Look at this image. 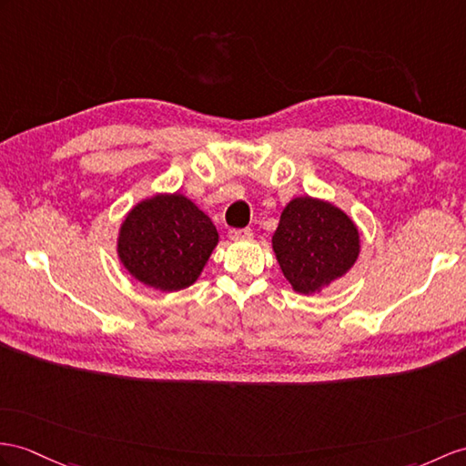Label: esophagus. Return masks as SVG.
<instances>
[{"label":"esophagus","instance_id":"esophagus-1","mask_svg":"<svg viewBox=\"0 0 466 466\" xmlns=\"http://www.w3.org/2000/svg\"><path fill=\"white\" fill-rule=\"evenodd\" d=\"M251 229H231L229 231V239L231 241H243V239H248L251 237Z\"/></svg>","mask_w":466,"mask_h":466}]
</instances>
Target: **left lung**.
Instances as JSON below:
<instances>
[{"instance_id":"1","label":"left lung","mask_w":466,"mask_h":466,"mask_svg":"<svg viewBox=\"0 0 466 466\" xmlns=\"http://www.w3.org/2000/svg\"><path fill=\"white\" fill-rule=\"evenodd\" d=\"M270 243L292 290L306 297L342 279L361 251L354 219L334 203L312 196L287 203Z\"/></svg>"}]
</instances>
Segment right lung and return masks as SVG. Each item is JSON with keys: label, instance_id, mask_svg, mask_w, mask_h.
Segmentation results:
<instances>
[{"label": "right lung", "instance_id": "obj_1", "mask_svg": "<svg viewBox=\"0 0 466 466\" xmlns=\"http://www.w3.org/2000/svg\"><path fill=\"white\" fill-rule=\"evenodd\" d=\"M218 243L213 221L194 201L179 191H162L127 213L116 237V255L144 287L177 292L199 279Z\"/></svg>", "mask_w": 466, "mask_h": 466}]
</instances>
